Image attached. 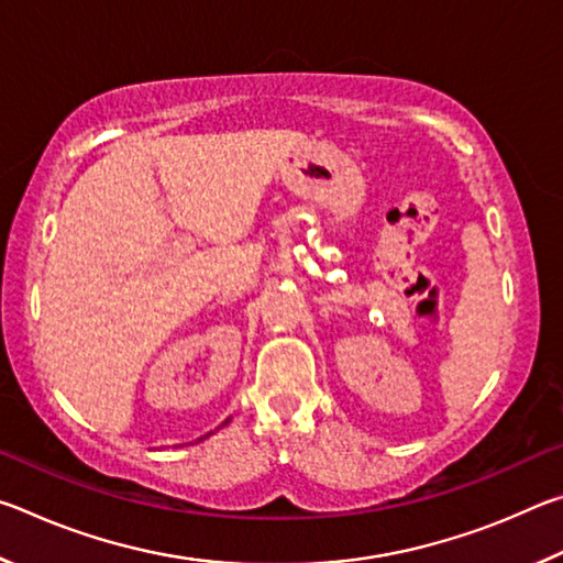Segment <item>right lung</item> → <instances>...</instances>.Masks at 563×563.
<instances>
[{
	"label": "right lung",
	"mask_w": 563,
	"mask_h": 563,
	"mask_svg": "<svg viewBox=\"0 0 563 563\" xmlns=\"http://www.w3.org/2000/svg\"><path fill=\"white\" fill-rule=\"evenodd\" d=\"M225 422H228V419H225ZM225 422H223V424H225ZM223 424H221V427H223ZM208 434H211V432H208ZM208 434H206V437H208ZM201 440H203V437H201Z\"/></svg>",
	"instance_id": "obj_1"
}]
</instances>
